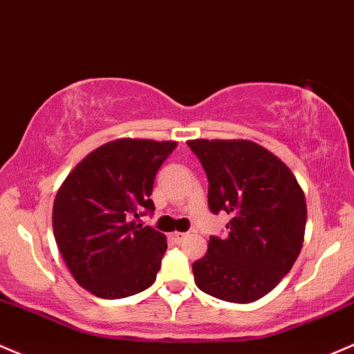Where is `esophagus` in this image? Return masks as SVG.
<instances>
[{
	"label": "esophagus",
	"mask_w": 354,
	"mask_h": 354,
	"mask_svg": "<svg viewBox=\"0 0 354 354\" xmlns=\"http://www.w3.org/2000/svg\"><path fill=\"white\" fill-rule=\"evenodd\" d=\"M185 237H187V234H185V232H172L169 236V239L172 242H176V244H180V242L184 241Z\"/></svg>",
	"instance_id": "34e87169"
}]
</instances>
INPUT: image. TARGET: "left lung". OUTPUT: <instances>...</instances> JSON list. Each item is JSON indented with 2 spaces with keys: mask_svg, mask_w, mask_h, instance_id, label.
<instances>
[{
  "mask_svg": "<svg viewBox=\"0 0 354 354\" xmlns=\"http://www.w3.org/2000/svg\"><path fill=\"white\" fill-rule=\"evenodd\" d=\"M209 180L212 214L227 212V236L209 237L192 264L197 288L229 303H252L291 271L303 248L306 201L276 156L249 140H190Z\"/></svg>",
  "mask_w": 354,
  "mask_h": 354,
  "instance_id": "8db88e82",
  "label": "left lung"
}]
</instances>
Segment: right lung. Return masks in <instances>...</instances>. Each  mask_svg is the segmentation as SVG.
Wrapping results in <instances>:
<instances>
[{
    "instance_id": "obj_1",
    "label": "right lung",
    "mask_w": 354,
    "mask_h": 354,
    "mask_svg": "<svg viewBox=\"0 0 354 354\" xmlns=\"http://www.w3.org/2000/svg\"><path fill=\"white\" fill-rule=\"evenodd\" d=\"M176 142L120 138L98 147L71 170L53 204V232L77 283L120 299L156 283L165 236L140 217L153 214L157 170Z\"/></svg>"
}]
</instances>
